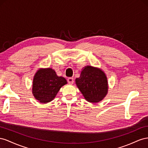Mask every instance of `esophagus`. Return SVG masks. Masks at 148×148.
Here are the masks:
<instances>
[{
    "label": "esophagus",
    "mask_w": 148,
    "mask_h": 148,
    "mask_svg": "<svg viewBox=\"0 0 148 148\" xmlns=\"http://www.w3.org/2000/svg\"><path fill=\"white\" fill-rule=\"evenodd\" d=\"M67 82L69 84H73L74 83V79L73 77H69L67 79Z\"/></svg>",
    "instance_id": "esophagus-1"
}]
</instances>
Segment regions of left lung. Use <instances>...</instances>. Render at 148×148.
Masks as SVG:
<instances>
[{"label": "left lung", "mask_w": 148, "mask_h": 148, "mask_svg": "<svg viewBox=\"0 0 148 148\" xmlns=\"http://www.w3.org/2000/svg\"><path fill=\"white\" fill-rule=\"evenodd\" d=\"M75 84L87 102L98 103L108 94V84L106 74L100 68L86 66L81 71Z\"/></svg>", "instance_id": "left-lung-1"}]
</instances>
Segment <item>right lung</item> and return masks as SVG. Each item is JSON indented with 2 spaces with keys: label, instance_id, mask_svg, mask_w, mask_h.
Returning <instances> with one entry per match:
<instances>
[{
  "label": "right lung",
  "instance_id": "add662e5",
  "mask_svg": "<svg viewBox=\"0 0 148 148\" xmlns=\"http://www.w3.org/2000/svg\"><path fill=\"white\" fill-rule=\"evenodd\" d=\"M67 83L66 79L58 76L52 68H40L33 77V95L40 103L50 102L56 97L60 88Z\"/></svg>",
  "mask_w": 148,
  "mask_h": 148
}]
</instances>
